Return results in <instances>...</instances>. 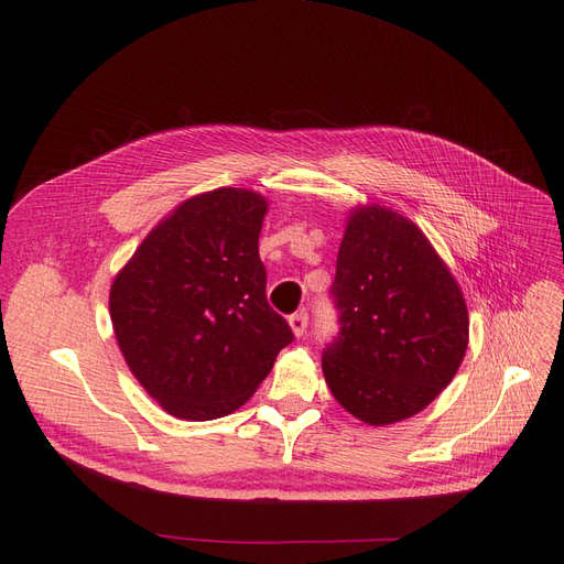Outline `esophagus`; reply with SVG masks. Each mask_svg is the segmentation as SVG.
<instances>
[{"instance_id": "esophagus-1", "label": "esophagus", "mask_w": 564, "mask_h": 564, "mask_svg": "<svg viewBox=\"0 0 564 564\" xmlns=\"http://www.w3.org/2000/svg\"><path fill=\"white\" fill-rule=\"evenodd\" d=\"M288 324H290V329H292L294 336H297V338L304 336V332H306V327H308V313H306V311H300V313L290 315Z\"/></svg>"}]
</instances>
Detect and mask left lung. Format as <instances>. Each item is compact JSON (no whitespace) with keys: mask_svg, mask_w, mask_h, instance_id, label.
<instances>
[{"mask_svg":"<svg viewBox=\"0 0 564 564\" xmlns=\"http://www.w3.org/2000/svg\"><path fill=\"white\" fill-rule=\"evenodd\" d=\"M340 334L322 357L336 402L366 425L416 416L468 347L459 283L427 235L379 203L351 207L332 285Z\"/></svg>","mask_w":564,"mask_h":564,"instance_id":"left-lung-1","label":"left lung"}]
</instances>
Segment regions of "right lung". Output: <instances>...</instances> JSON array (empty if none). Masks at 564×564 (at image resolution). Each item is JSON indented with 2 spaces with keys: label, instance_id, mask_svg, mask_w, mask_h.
<instances>
[{
  "label": "right lung",
  "instance_id": "1",
  "mask_svg": "<svg viewBox=\"0 0 564 564\" xmlns=\"http://www.w3.org/2000/svg\"><path fill=\"white\" fill-rule=\"evenodd\" d=\"M262 194L219 187L183 200L137 247L109 290L130 372L181 421L240 409L292 343L267 304Z\"/></svg>",
  "mask_w": 564,
  "mask_h": 564
}]
</instances>
